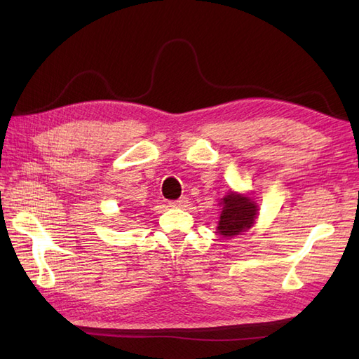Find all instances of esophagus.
Segmentation results:
<instances>
[{
    "instance_id": "obj_1",
    "label": "esophagus",
    "mask_w": 359,
    "mask_h": 359,
    "mask_svg": "<svg viewBox=\"0 0 359 359\" xmlns=\"http://www.w3.org/2000/svg\"><path fill=\"white\" fill-rule=\"evenodd\" d=\"M187 203H189V198L182 196L178 201H170L169 206H172V208H182V206H187Z\"/></svg>"
}]
</instances>
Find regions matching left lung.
Masks as SVG:
<instances>
[{"instance_id":"8db88e82","label":"left lung","mask_w":359,"mask_h":359,"mask_svg":"<svg viewBox=\"0 0 359 359\" xmlns=\"http://www.w3.org/2000/svg\"><path fill=\"white\" fill-rule=\"evenodd\" d=\"M256 217L257 205L250 198L231 191L223 198V208L217 231L223 236L240 235L253 226Z\"/></svg>"}]
</instances>
